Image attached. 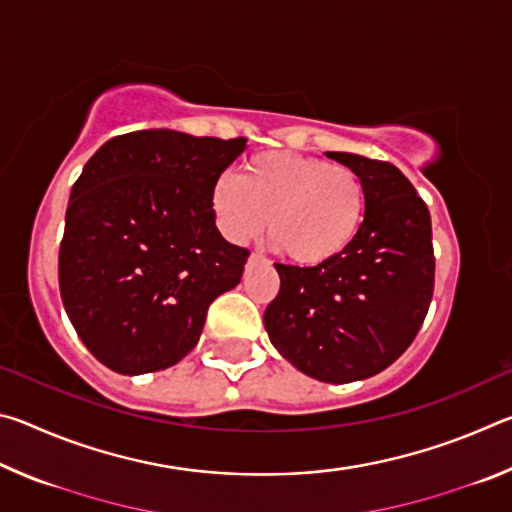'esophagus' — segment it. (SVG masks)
<instances>
[{"mask_svg": "<svg viewBox=\"0 0 512 512\" xmlns=\"http://www.w3.org/2000/svg\"><path fill=\"white\" fill-rule=\"evenodd\" d=\"M259 259V255L257 253H250V257H248V262H257Z\"/></svg>", "mask_w": 512, "mask_h": 512, "instance_id": "34e87169", "label": "esophagus"}]
</instances>
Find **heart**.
<instances>
[{
    "label": "heart",
    "mask_w": 512,
    "mask_h": 512,
    "mask_svg": "<svg viewBox=\"0 0 512 512\" xmlns=\"http://www.w3.org/2000/svg\"><path fill=\"white\" fill-rule=\"evenodd\" d=\"M221 235L246 244L264 230L280 253L300 266L325 264L348 248L366 212L361 178L343 164L289 151L253 155L241 176L223 173L210 189Z\"/></svg>",
    "instance_id": "1"
}]
</instances>
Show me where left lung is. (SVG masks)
Instances as JSON below:
<instances>
[{
  "label": "left lung",
  "mask_w": 512,
  "mask_h": 512,
  "mask_svg": "<svg viewBox=\"0 0 512 512\" xmlns=\"http://www.w3.org/2000/svg\"><path fill=\"white\" fill-rule=\"evenodd\" d=\"M366 189L352 244L318 266L275 264L280 293L264 311L275 350L327 384L377 375L413 343L433 296L431 216L391 162L327 151Z\"/></svg>",
  "instance_id": "left-lung-1"
}]
</instances>
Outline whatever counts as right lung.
Wrapping results in <instances>:
<instances>
[{"label": "right lung", "mask_w": 512, "mask_h": 512, "mask_svg": "<svg viewBox=\"0 0 512 512\" xmlns=\"http://www.w3.org/2000/svg\"><path fill=\"white\" fill-rule=\"evenodd\" d=\"M246 140L169 128L117 135L72 187L58 282L69 320L119 375L178 363L201 339L207 309L235 289L248 250L216 228L210 189Z\"/></svg>", "instance_id": "1"}]
</instances>
